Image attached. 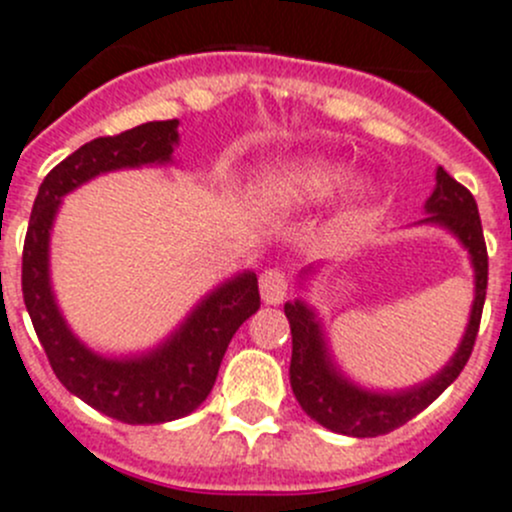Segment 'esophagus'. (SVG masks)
I'll use <instances>...</instances> for the list:
<instances>
[{"instance_id": "obj_1", "label": "esophagus", "mask_w": 512, "mask_h": 512, "mask_svg": "<svg viewBox=\"0 0 512 512\" xmlns=\"http://www.w3.org/2000/svg\"><path fill=\"white\" fill-rule=\"evenodd\" d=\"M290 290V277L280 267H267L260 275V292L267 305H280Z\"/></svg>"}]
</instances>
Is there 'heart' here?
Returning a JSON list of instances; mask_svg holds the SVG:
<instances>
[{
  "label": "heart",
  "mask_w": 512,
  "mask_h": 512,
  "mask_svg": "<svg viewBox=\"0 0 512 512\" xmlns=\"http://www.w3.org/2000/svg\"><path fill=\"white\" fill-rule=\"evenodd\" d=\"M337 180H340V172L335 167L315 162V165H305L287 172L280 180V192L290 200H312V197L327 195L337 185Z\"/></svg>",
  "instance_id": "obj_1"
}]
</instances>
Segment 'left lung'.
<instances>
[{
	"mask_svg": "<svg viewBox=\"0 0 512 512\" xmlns=\"http://www.w3.org/2000/svg\"><path fill=\"white\" fill-rule=\"evenodd\" d=\"M425 210L430 212L425 222L443 225L458 235V240L468 247L475 267V302L468 330H465L453 360L433 380L395 395L367 393V390L355 388L332 367L312 310H307L300 300L285 305L292 332V393H295L300 408L332 433L352 435V438H377V435L390 433L423 413L433 400H438L468 365L480 330V317H483L485 290H488V247H485L483 225H480L478 202L468 187L460 185L440 167L438 185H435Z\"/></svg>",
	"mask_w": 512,
	"mask_h": 512,
	"instance_id": "8db88e82",
	"label": "left lung"
}]
</instances>
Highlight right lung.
<instances>
[{
	"label": "right lung",
	"instance_id": "add662e5",
	"mask_svg": "<svg viewBox=\"0 0 512 512\" xmlns=\"http://www.w3.org/2000/svg\"><path fill=\"white\" fill-rule=\"evenodd\" d=\"M177 119L147 122L97 137L59 162L39 185L22 252V295L54 375L99 413L127 425H157L190 415L210 395L232 335L260 310L255 272L217 287L185 325L150 355L104 360L69 332L49 287V230L59 200L82 182L122 167L170 162Z\"/></svg>",
	"mask_w": 512,
	"mask_h": 512
}]
</instances>
